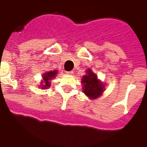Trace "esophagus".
Returning <instances> with one entry per match:
<instances>
[{
    "instance_id": "esophagus-1",
    "label": "esophagus",
    "mask_w": 147,
    "mask_h": 147,
    "mask_svg": "<svg viewBox=\"0 0 147 147\" xmlns=\"http://www.w3.org/2000/svg\"><path fill=\"white\" fill-rule=\"evenodd\" d=\"M66 73H67V75H70V76H71V75L73 74V71H66Z\"/></svg>"
}]
</instances>
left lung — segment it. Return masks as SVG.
Masks as SVG:
<instances>
[{"mask_svg":"<svg viewBox=\"0 0 147 147\" xmlns=\"http://www.w3.org/2000/svg\"><path fill=\"white\" fill-rule=\"evenodd\" d=\"M86 73L82 78L83 93L90 99L98 98L104 91L105 85L98 79L91 69L86 70Z\"/></svg>","mask_w":147,"mask_h":147,"instance_id":"obj_1","label":"left lung"}]
</instances>
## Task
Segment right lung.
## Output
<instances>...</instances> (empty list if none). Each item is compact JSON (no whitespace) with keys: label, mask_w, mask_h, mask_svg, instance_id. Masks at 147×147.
<instances>
[{"label":"right lung","mask_w":147,"mask_h":147,"mask_svg":"<svg viewBox=\"0 0 147 147\" xmlns=\"http://www.w3.org/2000/svg\"><path fill=\"white\" fill-rule=\"evenodd\" d=\"M57 75V71L53 70V71H49L48 72H45L43 76H42V83L40 84V86L42 89H47L49 88L50 85H51V81L53 78L56 77V76Z\"/></svg>","instance_id":"obj_1"}]
</instances>
